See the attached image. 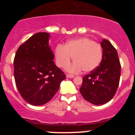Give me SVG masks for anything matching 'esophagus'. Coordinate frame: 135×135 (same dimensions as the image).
Segmentation results:
<instances>
[{"instance_id":"34e87169","label":"esophagus","mask_w":135,"mask_h":135,"mask_svg":"<svg viewBox=\"0 0 135 135\" xmlns=\"http://www.w3.org/2000/svg\"><path fill=\"white\" fill-rule=\"evenodd\" d=\"M66 77L67 78H72L74 77V76L72 74H66Z\"/></svg>"}]
</instances>
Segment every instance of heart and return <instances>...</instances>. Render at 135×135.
Segmentation results:
<instances>
[{"label": "heart", "mask_w": 135, "mask_h": 135, "mask_svg": "<svg viewBox=\"0 0 135 135\" xmlns=\"http://www.w3.org/2000/svg\"><path fill=\"white\" fill-rule=\"evenodd\" d=\"M56 64L60 68L68 66L73 57L74 64L69 68L71 72L83 70L90 72L99 65L103 52L99 44L88 38H80L68 41L65 45H58L55 49Z\"/></svg>", "instance_id": "b5f03b06"}]
</instances>
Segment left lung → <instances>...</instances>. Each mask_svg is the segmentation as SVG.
<instances>
[{
    "label": "left lung",
    "mask_w": 135,
    "mask_h": 135,
    "mask_svg": "<svg viewBox=\"0 0 135 135\" xmlns=\"http://www.w3.org/2000/svg\"><path fill=\"white\" fill-rule=\"evenodd\" d=\"M103 57L100 65L82 78L80 89L85 100L94 105H103L110 101L119 85L121 65L118 55L109 40L101 42Z\"/></svg>",
    "instance_id": "obj_1"
}]
</instances>
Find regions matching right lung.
I'll return each instance as SVG.
<instances>
[{
  "label": "right lung",
  "mask_w": 135,
  "mask_h": 135,
  "mask_svg": "<svg viewBox=\"0 0 135 135\" xmlns=\"http://www.w3.org/2000/svg\"><path fill=\"white\" fill-rule=\"evenodd\" d=\"M50 35L39 32L20 45L14 58V77L23 99L32 105H42L58 91L65 75L53 61L49 45Z\"/></svg>",
  "instance_id": "obj_1"
}]
</instances>
